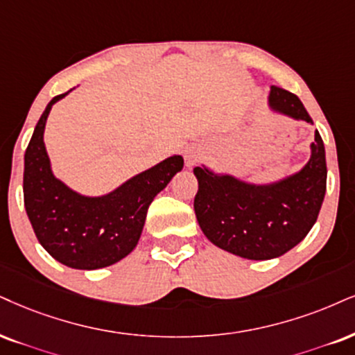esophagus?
Masks as SVG:
<instances>
[{
  "mask_svg": "<svg viewBox=\"0 0 355 355\" xmlns=\"http://www.w3.org/2000/svg\"><path fill=\"white\" fill-rule=\"evenodd\" d=\"M200 157H202V151H200V148H196V146H189V148H187L186 155H184L186 168L191 169L192 166L198 164Z\"/></svg>",
  "mask_w": 355,
  "mask_h": 355,
  "instance_id": "1",
  "label": "esophagus"
}]
</instances>
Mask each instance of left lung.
<instances>
[{"label": "left lung", "mask_w": 355, "mask_h": 355, "mask_svg": "<svg viewBox=\"0 0 355 355\" xmlns=\"http://www.w3.org/2000/svg\"><path fill=\"white\" fill-rule=\"evenodd\" d=\"M268 108L313 123L301 100L279 87H270ZM309 148L303 168L265 184L216 173L205 164L194 168L199 182L194 211L205 237L247 260H271L296 247L313 229L326 194V151L318 131Z\"/></svg>", "instance_id": "left-lung-1"}]
</instances>
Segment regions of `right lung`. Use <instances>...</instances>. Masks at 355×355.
<instances>
[{"label":"right lung","instance_id":"obj_1","mask_svg":"<svg viewBox=\"0 0 355 355\" xmlns=\"http://www.w3.org/2000/svg\"><path fill=\"white\" fill-rule=\"evenodd\" d=\"M57 95L39 118L24 155V207L39 243L52 258L76 270H98L123 260L138 245L153 199L182 169L173 155L102 196L73 191L52 173L44 130Z\"/></svg>","mask_w":355,"mask_h":355}]
</instances>
